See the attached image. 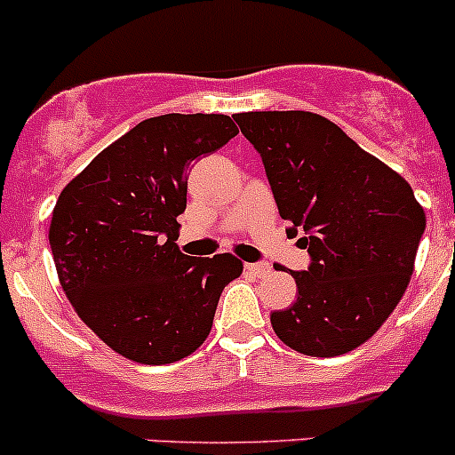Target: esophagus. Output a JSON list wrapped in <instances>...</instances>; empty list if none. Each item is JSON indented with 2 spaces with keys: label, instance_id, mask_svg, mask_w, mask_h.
<instances>
[{
  "label": "esophagus",
  "instance_id": "esophagus-1",
  "mask_svg": "<svg viewBox=\"0 0 455 455\" xmlns=\"http://www.w3.org/2000/svg\"><path fill=\"white\" fill-rule=\"evenodd\" d=\"M246 271L253 273V275H267V273L271 271V267H268L267 262H253V264H246Z\"/></svg>",
  "mask_w": 455,
  "mask_h": 455
}]
</instances>
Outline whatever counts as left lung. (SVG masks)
Segmentation results:
<instances>
[{
    "instance_id": "1",
    "label": "left lung",
    "mask_w": 455,
    "mask_h": 455,
    "mask_svg": "<svg viewBox=\"0 0 455 455\" xmlns=\"http://www.w3.org/2000/svg\"><path fill=\"white\" fill-rule=\"evenodd\" d=\"M262 157L280 218L302 237L307 271L298 299L271 313L277 338L298 354L333 358L367 342L407 291L425 211L407 180L307 110L237 113Z\"/></svg>"
}]
</instances>
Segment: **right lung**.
<instances>
[{"label": "right lung", "mask_w": 455, "mask_h": 455, "mask_svg": "<svg viewBox=\"0 0 455 455\" xmlns=\"http://www.w3.org/2000/svg\"><path fill=\"white\" fill-rule=\"evenodd\" d=\"M237 135L228 116L140 122L66 184L52 211V259L84 324L124 358L171 364L209 335L224 286L240 277L231 253L178 249L188 169Z\"/></svg>", "instance_id": "1"}]
</instances>
